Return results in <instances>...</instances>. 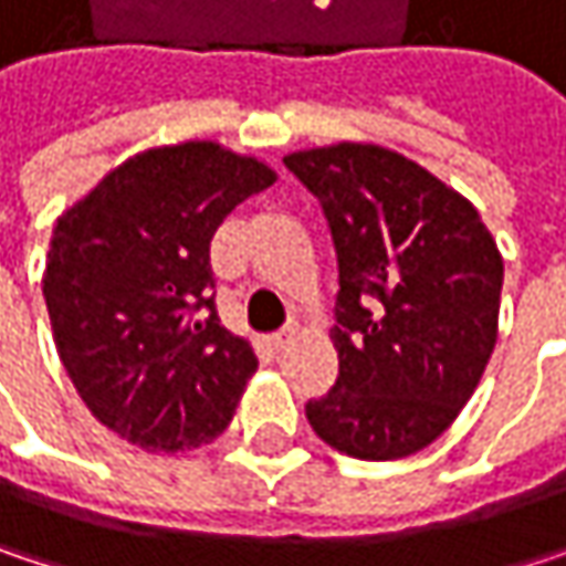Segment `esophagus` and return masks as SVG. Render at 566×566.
Wrapping results in <instances>:
<instances>
[{
	"label": "esophagus",
	"instance_id": "1",
	"mask_svg": "<svg viewBox=\"0 0 566 566\" xmlns=\"http://www.w3.org/2000/svg\"><path fill=\"white\" fill-rule=\"evenodd\" d=\"M294 337H297V327H282V331L272 334V347L275 350H287L294 344Z\"/></svg>",
	"mask_w": 566,
	"mask_h": 566
}]
</instances>
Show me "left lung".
Returning a JSON list of instances; mask_svg holds the SVG:
<instances>
[{
	"mask_svg": "<svg viewBox=\"0 0 566 566\" xmlns=\"http://www.w3.org/2000/svg\"><path fill=\"white\" fill-rule=\"evenodd\" d=\"M284 167L317 196L340 272V374L307 422L354 459H406L455 422L489 367L502 252L462 192L396 150L344 140Z\"/></svg>",
	"mask_w": 566,
	"mask_h": 566,
	"instance_id": "1",
	"label": "left lung"
}]
</instances>
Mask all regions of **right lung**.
Returning <instances> with one entry per match:
<instances>
[{"label":"right lung","instance_id":"right-lung-1","mask_svg":"<svg viewBox=\"0 0 566 566\" xmlns=\"http://www.w3.org/2000/svg\"><path fill=\"white\" fill-rule=\"evenodd\" d=\"M275 179L255 157L186 140L124 160L57 216L42 279L57 357L120 439L186 452L232 422L259 357L219 324L209 242Z\"/></svg>","mask_w":566,"mask_h":566}]
</instances>
